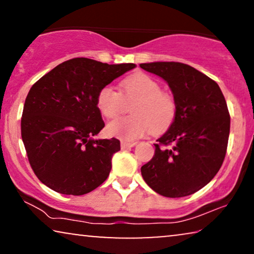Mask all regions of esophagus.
Returning <instances> with one entry per match:
<instances>
[{
    "instance_id": "34e87169",
    "label": "esophagus",
    "mask_w": 254,
    "mask_h": 254,
    "mask_svg": "<svg viewBox=\"0 0 254 254\" xmlns=\"http://www.w3.org/2000/svg\"><path fill=\"white\" fill-rule=\"evenodd\" d=\"M135 144H136V143H135V142H125V141H123V142H121V149L133 148Z\"/></svg>"
}]
</instances>
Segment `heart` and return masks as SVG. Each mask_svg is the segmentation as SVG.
<instances>
[{"instance_id":"obj_1","label":"heart","mask_w":254,"mask_h":254,"mask_svg":"<svg viewBox=\"0 0 254 254\" xmlns=\"http://www.w3.org/2000/svg\"><path fill=\"white\" fill-rule=\"evenodd\" d=\"M161 84L151 76L138 72L124 79L120 92L113 86L105 85L97 95V107L107 119H114L127 111L130 116L109 124V135L123 141H134L149 131L159 134L175 121L176 100L170 93L162 91Z\"/></svg>"}]
</instances>
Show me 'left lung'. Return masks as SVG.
<instances>
[{
  "label": "left lung",
  "instance_id": "8db88e82",
  "mask_svg": "<svg viewBox=\"0 0 254 254\" xmlns=\"http://www.w3.org/2000/svg\"><path fill=\"white\" fill-rule=\"evenodd\" d=\"M140 67L168 82L177 105L175 121L155 143L142 177L163 196L190 195L223 164L230 133L227 102L216 82L189 64L151 62Z\"/></svg>",
  "mask_w": 254,
  "mask_h": 254
}]
</instances>
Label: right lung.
<instances>
[{"instance_id":"right-lung-1","label":"right lung","mask_w":254,"mask_h":254,"mask_svg":"<svg viewBox=\"0 0 254 254\" xmlns=\"http://www.w3.org/2000/svg\"><path fill=\"white\" fill-rule=\"evenodd\" d=\"M135 68L86 58L64 61L34 83L24 104L22 138L34 175L58 193L83 195L107 179L118 138L93 140L105 124L99 90Z\"/></svg>"}]
</instances>
